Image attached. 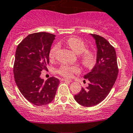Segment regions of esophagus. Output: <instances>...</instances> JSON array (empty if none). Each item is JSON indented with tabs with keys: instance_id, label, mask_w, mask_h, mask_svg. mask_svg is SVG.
I'll list each match as a JSON object with an SVG mask.
<instances>
[{
	"instance_id": "1",
	"label": "esophagus",
	"mask_w": 133,
	"mask_h": 133,
	"mask_svg": "<svg viewBox=\"0 0 133 133\" xmlns=\"http://www.w3.org/2000/svg\"><path fill=\"white\" fill-rule=\"evenodd\" d=\"M62 81H65V82H71L72 80H68V79H65V78H62Z\"/></svg>"
}]
</instances>
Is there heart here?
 <instances>
[{"instance_id":"1","label":"heart","mask_w":133,"mask_h":133,"mask_svg":"<svg viewBox=\"0 0 133 133\" xmlns=\"http://www.w3.org/2000/svg\"><path fill=\"white\" fill-rule=\"evenodd\" d=\"M67 44L71 48L72 50L77 55L81 54V62L85 67H91L95 64L96 60V56L93 52L91 51H85L87 49V45L84 41L76 37H71L67 41ZM59 49L58 44L55 45L51 49L49 53L50 59H54L57 55V51ZM80 68L77 65H63L58 69V74L65 78H71L75 73H78Z\"/></svg>"}]
</instances>
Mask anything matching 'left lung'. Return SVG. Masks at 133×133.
Instances as JSON below:
<instances>
[{
    "instance_id": "1",
    "label": "left lung",
    "mask_w": 133,
    "mask_h": 133,
    "mask_svg": "<svg viewBox=\"0 0 133 133\" xmlns=\"http://www.w3.org/2000/svg\"><path fill=\"white\" fill-rule=\"evenodd\" d=\"M96 45V61L89 73L84 76L89 81L85 89L75 95L76 102L84 107H92L106 98L118 74L115 49L104 37L91 34Z\"/></svg>"
}]
</instances>
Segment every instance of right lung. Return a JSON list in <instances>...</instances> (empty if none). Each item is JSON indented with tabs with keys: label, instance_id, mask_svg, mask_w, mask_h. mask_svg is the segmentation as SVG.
<instances>
[{
	"label": "right lung",
	"instance_id": "add662e5",
	"mask_svg": "<svg viewBox=\"0 0 133 133\" xmlns=\"http://www.w3.org/2000/svg\"><path fill=\"white\" fill-rule=\"evenodd\" d=\"M55 35L41 32L30 34L17 46L13 73L18 89L27 100L40 106L51 102L60 81L52 76L44 81L41 71L49 63V53Z\"/></svg>",
	"mask_w": 133,
	"mask_h": 133
}]
</instances>
